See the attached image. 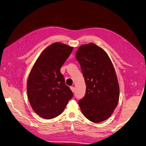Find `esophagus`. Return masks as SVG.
I'll list each match as a JSON object with an SVG mask.
<instances>
[{
    "label": "esophagus",
    "instance_id": "1",
    "mask_svg": "<svg viewBox=\"0 0 146 146\" xmlns=\"http://www.w3.org/2000/svg\"><path fill=\"white\" fill-rule=\"evenodd\" d=\"M70 89H71V90L73 92H74V88L73 86H71V87H70Z\"/></svg>",
    "mask_w": 146,
    "mask_h": 146
}]
</instances>
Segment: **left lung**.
Returning a JSON list of instances; mask_svg holds the SVG:
<instances>
[{
  "label": "left lung",
  "mask_w": 146,
  "mask_h": 146,
  "mask_svg": "<svg viewBox=\"0 0 146 146\" xmlns=\"http://www.w3.org/2000/svg\"><path fill=\"white\" fill-rule=\"evenodd\" d=\"M76 58L84 78L86 91L78 104L84 117L94 123L105 121L117 107L119 84L109 55L94 43L81 46Z\"/></svg>",
  "instance_id": "8db88e82"
}]
</instances>
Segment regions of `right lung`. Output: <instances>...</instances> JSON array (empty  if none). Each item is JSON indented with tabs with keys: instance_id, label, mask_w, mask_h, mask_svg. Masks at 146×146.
I'll use <instances>...</instances> for the list:
<instances>
[{
	"instance_id": "1",
	"label": "right lung",
	"mask_w": 146,
	"mask_h": 146,
	"mask_svg": "<svg viewBox=\"0 0 146 146\" xmlns=\"http://www.w3.org/2000/svg\"><path fill=\"white\" fill-rule=\"evenodd\" d=\"M73 49L54 42L42 52L27 81V94L33 110L40 117L52 119L60 115L73 96L65 84L60 68Z\"/></svg>"
}]
</instances>
